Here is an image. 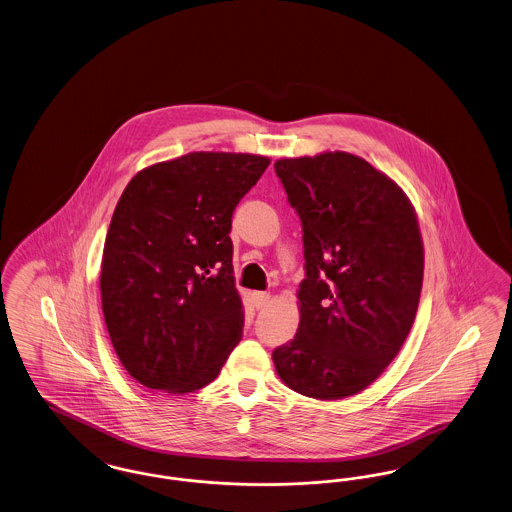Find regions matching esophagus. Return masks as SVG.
<instances>
[{"label":"esophagus","mask_w":512,"mask_h":512,"mask_svg":"<svg viewBox=\"0 0 512 512\" xmlns=\"http://www.w3.org/2000/svg\"><path fill=\"white\" fill-rule=\"evenodd\" d=\"M251 301L255 309H265L270 303V293L268 292H253L251 293Z\"/></svg>","instance_id":"obj_1"}]
</instances>
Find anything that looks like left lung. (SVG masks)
Here are the masks:
<instances>
[{
    "label": "left lung",
    "instance_id": "obj_1",
    "mask_svg": "<svg viewBox=\"0 0 512 512\" xmlns=\"http://www.w3.org/2000/svg\"><path fill=\"white\" fill-rule=\"evenodd\" d=\"M303 226L299 328L272 351L280 380L334 401L368 388L413 328L424 247L407 194L345 151L274 163Z\"/></svg>",
    "mask_w": 512,
    "mask_h": 512
}]
</instances>
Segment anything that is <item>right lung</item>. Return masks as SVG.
<instances>
[{"label": "right lung", "instance_id": "right-lung-1", "mask_svg": "<svg viewBox=\"0 0 512 512\" xmlns=\"http://www.w3.org/2000/svg\"><path fill=\"white\" fill-rule=\"evenodd\" d=\"M270 159L194 151L138 172L115 207L101 259V309L115 353L149 390L190 393L242 340L232 213Z\"/></svg>", "mask_w": 512, "mask_h": 512}]
</instances>
